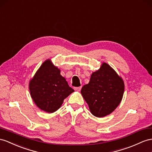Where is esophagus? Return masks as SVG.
<instances>
[{"mask_svg":"<svg viewBox=\"0 0 152 152\" xmlns=\"http://www.w3.org/2000/svg\"><path fill=\"white\" fill-rule=\"evenodd\" d=\"M75 91H80V90L81 89V87H75L74 88Z\"/></svg>","mask_w":152,"mask_h":152,"instance_id":"1","label":"esophagus"}]
</instances>
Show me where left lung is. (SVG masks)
Wrapping results in <instances>:
<instances>
[{
  "mask_svg": "<svg viewBox=\"0 0 152 152\" xmlns=\"http://www.w3.org/2000/svg\"><path fill=\"white\" fill-rule=\"evenodd\" d=\"M124 89L123 80L110 65L103 63L98 71L92 74L90 81L82 87L81 93L91 113L102 118L119 105Z\"/></svg>",
  "mask_w": 152,
  "mask_h": 152,
  "instance_id": "1",
  "label": "left lung"
}]
</instances>
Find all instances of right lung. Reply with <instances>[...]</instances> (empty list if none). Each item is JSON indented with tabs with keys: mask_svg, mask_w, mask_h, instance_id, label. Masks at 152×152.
<instances>
[{
	"mask_svg": "<svg viewBox=\"0 0 152 152\" xmlns=\"http://www.w3.org/2000/svg\"><path fill=\"white\" fill-rule=\"evenodd\" d=\"M29 90L37 107L48 113L56 111L64 100L75 91L60 75V69L49 60L43 63L30 81Z\"/></svg>",
	"mask_w": 152,
	"mask_h": 152,
	"instance_id": "add662e5",
	"label": "right lung"
}]
</instances>
